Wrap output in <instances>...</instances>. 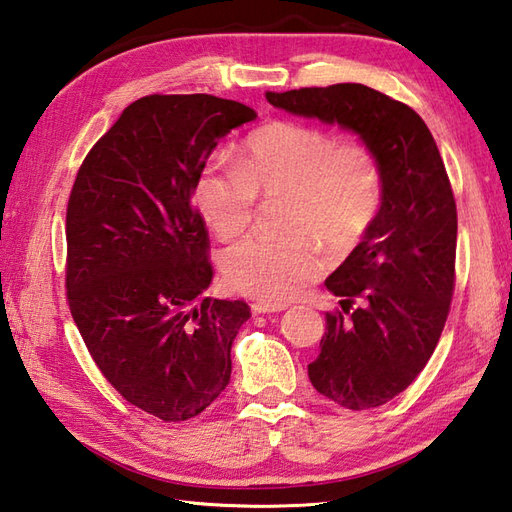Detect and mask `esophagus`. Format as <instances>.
I'll list each match as a JSON object with an SVG mask.
<instances>
[{"label": "esophagus", "instance_id": "esophagus-1", "mask_svg": "<svg viewBox=\"0 0 512 512\" xmlns=\"http://www.w3.org/2000/svg\"><path fill=\"white\" fill-rule=\"evenodd\" d=\"M287 304H269V302H254L252 304V313L260 315V313H280L285 311Z\"/></svg>", "mask_w": 512, "mask_h": 512}]
</instances>
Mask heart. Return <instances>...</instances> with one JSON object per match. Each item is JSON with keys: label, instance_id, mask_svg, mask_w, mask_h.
Wrapping results in <instances>:
<instances>
[{"label": "heart", "instance_id": "obj_1", "mask_svg": "<svg viewBox=\"0 0 512 512\" xmlns=\"http://www.w3.org/2000/svg\"><path fill=\"white\" fill-rule=\"evenodd\" d=\"M260 195H289L282 241L249 236L223 256L227 285L271 304L295 298L322 271L309 235L331 252H348L370 230L381 208L377 155L361 142L298 122H271L249 135L241 166L212 160L201 168L195 203L212 232L241 234Z\"/></svg>", "mask_w": 512, "mask_h": 512}]
</instances>
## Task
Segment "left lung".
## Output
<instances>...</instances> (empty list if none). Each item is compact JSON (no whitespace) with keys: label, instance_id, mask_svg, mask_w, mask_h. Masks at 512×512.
<instances>
[{"label":"left lung","instance_id":"1","mask_svg":"<svg viewBox=\"0 0 512 512\" xmlns=\"http://www.w3.org/2000/svg\"><path fill=\"white\" fill-rule=\"evenodd\" d=\"M291 116L337 124L377 155L383 197L361 243L326 278L359 306L326 313L309 379L346 410L392 401L425 368L447 322L458 214L438 146L414 109L359 83L267 92Z\"/></svg>","mask_w":512,"mask_h":512}]
</instances>
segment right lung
Here are the masks:
<instances>
[{
  "label": "right lung",
  "instance_id": "obj_1",
  "mask_svg": "<svg viewBox=\"0 0 512 512\" xmlns=\"http://www.w3.org/2000/svg\"><path fill=\"white\" fill-rule=\"evenodd\" d=\"M256 111L210 94L144 96L78 170L67 203V300L105 379L166 423L201 414L230 383L243 300L212 282L195 184L221 138Z\"/></svg>",
  "mask_w": 512,
  "mask_h": 512
}]
</instances>
